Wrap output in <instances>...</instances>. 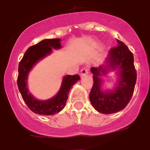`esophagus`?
<instances>
[{
  "mask_svg": "<svg viewBox=\"0 0 150 150\" xmlns=\"http://www.w3.org/2000/svg\"><path fill=\"white\" fill-rule=\"evenodd\" d=\"M88 72H89V68L87 67H85L81 70V75L82 76H84V75L88 74Z\"/></svg>",
  "mask_w": 150,
  "mask_h": 150,
  "instance_id": "esophagus-1",
  "label": "esophagus"
}]
</instances>
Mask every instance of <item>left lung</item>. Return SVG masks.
<instances>
[{
  "instance_id": "obj_1",
  "label": "left lung",
  "mask_w": 150,
  "mask_h": 150,
  "mask_svg": "<svg viewBox=\"0 0 150 150\" xmlns=\"http://www.w3.org/2000/svg\"><path fill=\"white\" fill-rule=\"evenodd\" d=\"M118 46L109 51L105 65L91 67L94 83L89 95L91 104L101 113L110 114L122 110L132 99L137 80V72L134 64V55L128 46L116 39ZM120 69V82L118 86L111 92L100 90L101 81L99 76L105 75L108 68Z\"/></svg>"
}]
</instances>
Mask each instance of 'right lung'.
Listing matches in <instances>:
<instances>
[{"mask_svg": "<svg viewBox=\"0 0 150 150\" xmlns=\"http://www.w3.org/2000/svg\"><path fill=\"white\" fill-rule=\"evenodd\" d=\"M53 49L61 48L60 39H46L34 46H30L18 64L17 85L23 100L28 107L34 113L44 116L54 115L60 112L65 106L68 93L74 84L80 79L76 75H67L63 79V83L59 93L54 98L47 100H38L28 93L26 86L28 74L36 62L50 54Z\"/></svg>", "mask_w": 150, "mask_h": 150, "instance_id": "add662e5", "label": "right lung"}]
</instances>
